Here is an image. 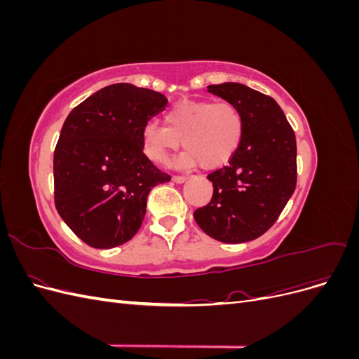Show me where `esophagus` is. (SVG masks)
<instances>
[{
	"label": "esophagus",
	"instance_id": "esophagus-1",
	"mask_svg": "<svg viewBox=\"0 0 359 359\" xmlns=\"http://www.w3.org/2000/svg\"><path fill=\"white\" fill-rule=\"evenodd\" d=\"M172 181H173V182H178V184H182V182H186V181H187V177H182V175H173V177H172Z\"/></svg>",
	"mask_w": 359,
	"mask_h": 359
}]
</instances>
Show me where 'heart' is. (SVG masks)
Returning <instances> with one entry per match:
<instances>
[{
	"label": "heart",
	"mask_w": 359,
	"mask_h": 359,
	"mask_svg": "<svg viewBox=\"0 0 359 359\" xmlns=\"http://www.w3.org/2000/svg\"><path fill=\"white\" fill-rule=\"evenodd\" d=\"M244 133V116L232 102L182 100L165 115V127L148 123L142 130V147L147 157L163 165L170 153L187 149L177 165H199L214 169L224 165L236 153Z\"/></svg>",
	"instance_id": "obj_1"
}]
</instances>
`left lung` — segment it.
Instances as JSON below:
<instances>
[{"mask_svg": "<svg viewBox=\"0 0 359 359\" xmlns=\"http://www.w3.org/2000/svg\"><path fill=\"white\" fill-rule=\"evenodd\" d=\"M208 91L240 107L244 133L229 163L206 177L212 198L193 215L214 240L247 243L277 222L295 191V132L273 97L236 82L210 85Z\"/></svg>", "mask_w": 359, "mask_h": 359, "instance_id": "8db88e82", "label": "left lung"}]
</instances>
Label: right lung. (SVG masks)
Returning a JSON list of instances; mask_svg holds the SVG:
<instances>
[{
  "instance_id": "right-lung-1",
  "label": "right lung",
  "mask_w": 359,
  "mask_h": 359,
  "mask_svg": "<svg viewBox=\"0 0 359 359\" xmlns=\"http://www.w3.org/2000/svg\"><path fill=\"white\" fill-rule=\"evenodd\" d=\"M163 94L132 83L104 86L78 104L53 153L57 211L94 248L121 245L136 235L151 189L170 181L142 147V130L165 109Z\"/></svg>"
}]
</instances>
